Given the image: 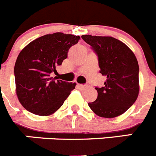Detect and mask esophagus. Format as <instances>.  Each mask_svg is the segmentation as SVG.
Listing matches in <instances>:
<instances>
[{"mask_svg":"<svg viewBox=\"0 0 156 156\" xmlns=\"http://www.w3.org/2000/svg\"><path fill=\"white\" fill-rule=\"evenodd\" d=\"M77 87H78V88H80V89H85V88L87 87L86 85L83 84H77Z\"/></svg>","mask_w":156,"mask_h":156,"instance_id":"obj_1","label":"esophagus"}]
</instances>
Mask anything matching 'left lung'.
<instances>
[{
  "label": "left lung",
  "mask_w": 156,
  "mask_h": 156,
  "mask_svg": "<svg viewBox=\"0 0 156 156\" xmlns=\"http://www.w3.org/2000/svg\"><path fill=\"white\" fill-rule=\"evenodd\" d=\"M98 58L100 73L106 77L102 87H95L97 99L88 105L96 115L114 118L133 105L139 94L137 58L124 43L112 37L83 35Z\"/></svg>",
  "instance_id": "8db88e82"
}]
</instances>
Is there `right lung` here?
Returning <instances> with one entry per match:
<instances>
[{
	"mask_svg": "<svg viewBox=\"0 0 156 156\" xmlns=\"http://www.w3.org/2000/svg\"><path fill=\"white\" fill-rule=\"evenodd\" d=\"M79 36L55 33L34 40L25 47L16 59L14 73L19 102L35 115L55 112L76 87L51 77L67 58L69 49L77 44Z\"/></svg>",
	"mask_w": 156,
	"mask_h": 156,
	"instance_id": "obj_1",
	"label": "right lung"
}]
</instances>
